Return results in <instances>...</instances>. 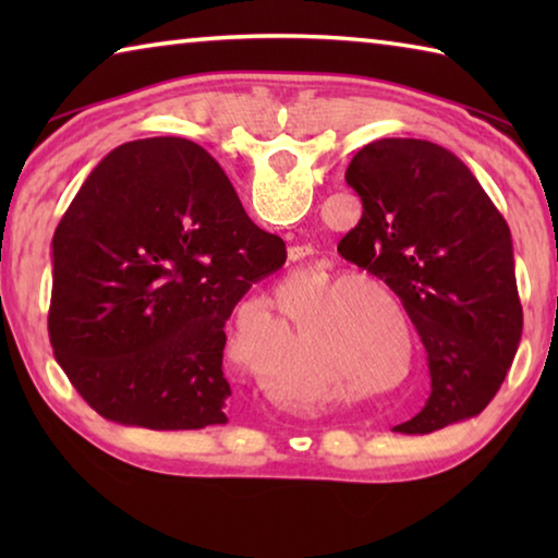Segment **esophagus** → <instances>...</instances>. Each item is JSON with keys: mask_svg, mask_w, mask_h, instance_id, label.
I'll return each mask as SVG.
<instances>
[{"mask_svg": "<svg viewBox=\"0 0 558 558\" xmlns=\"http://www.w3.org/2000/svg\"><path fill=\"white\" fill-rule=\"evenodd\" d=\"M288 256H290V260H300L302 256H305V253H302V248H290Z\"/></svg>", "mask_w": 558, "mask_h": 558, "instance_id": "obj_1", "label": "esophagus"}]
</instances>
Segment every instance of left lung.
Segmentation results:
<instances>
[{"mask_svg":"<svg viewBox=\"0 0 558 558\" xmlns=\"http://www.w3.org/2000/svg\"><path fill=\"white\" fill-rule=\"evenodd\" d=\"M344 179L364 211L339 253L401 298L428 354V399L393 430L426 436L477 415L522 337L507 221L470 169L428 140L364 145Z\"/></svg>","mask_w":558,"mask_h":558,"instance_id":"obj_1","label":"left lung"}]
</instances>
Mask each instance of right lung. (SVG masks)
<instances>
[{"label": "right lung", "instance_id": "right-lung-1", "mask_svg": "<svg viewBox=\"0 0 558 558\" xmlns=\"http://www.w3.org/2000/svg\"><path fill=\"white\" fill-rule=\"evenodd\" d=\"M286 263L219 162L192 140L125 143L53 235L56 362L102 418L153 430L229 423L226 319Z\"/></svg>", "mask_w": 558, "mask_h": 558}]
</instances>
